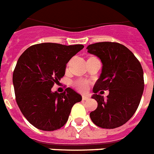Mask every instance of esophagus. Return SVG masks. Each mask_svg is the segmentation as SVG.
<instances>
[{"label": "esophagus", "instance_id": "34e87169", "mask_svg": "<svg viewBox=\"0 0 154 154\" xmlns=\"http://www.w3.org/2000/svg\"><path fill=\"white\" fill-rule=\"evenodd\" d=\"M88 99H89V97H87V96H82V100H88Z\"/></svg>", "mask_w": 154, "mask_h": 154}]
</instances>
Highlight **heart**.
I'll use <instances>...</instances> for the list:
<instances>
[{"mask_svg":"<svg viewBox=\"0 0 154 154\" xmlns=\"http://www.w3.org/2000/svg\"><path fill=\"white\" fill-rule=\"evenodd\" d=\"M90 58V57H89ZM73 85L75 88H77L79 92H86L89 88V81L85 79H77L73 81Z\"/></svg>","mask_w":154,"mask_h":154,"instance_id":"1","label":"heart"}]
</instances>
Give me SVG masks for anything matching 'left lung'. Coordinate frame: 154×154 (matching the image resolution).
Returning a JSON list of instances; mask_svg holds the SVG:
<instances>
[{
	"label": "left lung",
	"instance_id": "8db88e82",
	"mask_svg": "<svg viewBox=\"0 0 154 154\" xmlns=\"http://www.w3.org/2000/svg\"><path fill=\"white\" fill-rule=\"evenodd\" d=\"M87 49L103 63L92 97L98 106L90 113V118L101 128L121 127L134 116L141 101L144 90L141 63L129 49L118 42H97ZM102 90H109L107 99L98 94L99 91L102 94Z\"/></svg>",
	"mask_w": 154,
	"mask_h": 154
}]
</instances>
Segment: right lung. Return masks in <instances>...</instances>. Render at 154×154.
Returning <instances> with one entry per match:
<instances>
[{
  "instance_id": "obj_1",
  "label": "right lung",
  "mask_w": 154,
  "mask_h": 154,
  "mask_svg": "<svg viewBox=\"0 0 154 154\" xmlns=\"http://www.w3.org/2000/svg\"><path fill=\"white\" fill-rule=\"evenodd\" d=\"M83 45L44 42L28 47L19 57L12 75L16 103L27 121L42 131L59 129L66 123L71 109L81 96L67 88L52 92L64 77L66 64Z\"/></svg>"
}]
</instances>
